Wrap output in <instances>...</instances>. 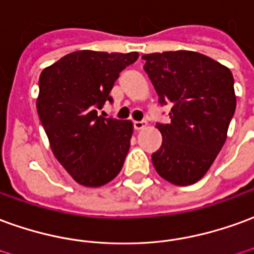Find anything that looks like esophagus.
<instances>
[{
  "mask_svg": "<svg viewBox=\"0 0 254 254\" xmlns=\"http://www.w3.org/2000/svg\"><path fill=\"white\" fill-rule=\"evenodd\" d=\"M147 127V122L145 121H134L133 122V127L136 129V130H141V129H144Z\"/></svg>",
  "mask_w": 254,
  "mask_h": 254,
  "instance_id": "esophagus-1",
  "label": "esophagus"
}]
</instances>
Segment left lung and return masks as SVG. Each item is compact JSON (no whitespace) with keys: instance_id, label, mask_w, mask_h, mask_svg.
<instances>
[{"instance_id":"left-lung-1","label":"left lung","mask_w":254,"mask_h":254,"mask_svg":"<svg viewBox=\"0 0 254 254\" xmlns=\"http://www.w3.org/2000/svg\"><path fill=\"white\" fill-rule=\"evenodd\" d=\"M141 59L159 104H172L169 124H157L162 145L151 155L152 165L176 186L194 184L227 139L237 106L231 71L191 51L150 53Z\"/></svg>"}]
</instances>
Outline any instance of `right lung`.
<instances>
[{
	"mask_svg": "<svg viewBox=\"0 0 254 254\" xmlns=\"http://www.w3.org/2000/svg\"><path fill=\"white\" fill-rule=\"evenodd\" d=\"M137 52L78 51L65 55L40 75L38 117L55 157L85 187H100L122 169L130 147L129 121L99 115L120 72Z\"/></svg>",
	"mask_w": 254,
	"mask_h": 254,
	"instance_id": "right-lung-1",
	"label": "right lung"
}]
</instances>
